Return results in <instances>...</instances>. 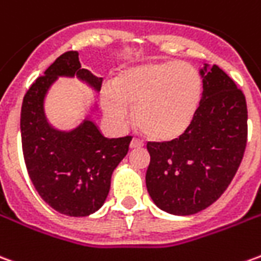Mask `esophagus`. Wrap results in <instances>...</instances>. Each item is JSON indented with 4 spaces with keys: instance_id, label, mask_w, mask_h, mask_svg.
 <instances>
[{
    "instance_id": "obj_1",
    "label": "esophagus",
    "mask_w": 261,
    "mask_h": 261,
    "mask_svg": "<svg viewBox=\"0 0 261 261\" xmlns=\"http://www.w3.org/2000/svg\"><path fill=\"white\" fill-rule=\"evenodd\" d=\"M144 147V144L141 141H138V140H131L130 142V149H137V148H142Z\"/></svg>"
}]
</instances>
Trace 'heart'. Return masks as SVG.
Instances as JSON below:
<instances>
[{
    "instance_id": "obj_1",
    "label": "heart",
    "mask_w": 261,
    "mask_h": 261,
    "mask_svg": "<svg viewBox=\"0 0 261 261\" xmlns=\"http://www.w3.org/2000/svg\"><path fill=\"white\" fill-rule=\"evenodd\" d=\"M201 78L189 64L148 61L125 67L105 88L100 103L113 124L124 125L127 106L134 109V124L148 140L169 142L192 125L201 100Z\"/></svg>"
}]
</instances>
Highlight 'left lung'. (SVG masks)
<instances>
[{"mask_svg": "<svg viewBox=\"0 0 261 261\" xmlns=\"http://www.w3.org/2000/svg\"><path fill=\"white\" fill-rule=\"evenodd\" d=\"M202 95L189 130L169 142H149L145 183L155 205L193 215L224 194L236 175L247 140L245 95L218 65L200 69Z\"/></svg>", "mask_w": 261, "mask_h": 261, "instance_id": "1", "label": "left lung"}]
</instances>
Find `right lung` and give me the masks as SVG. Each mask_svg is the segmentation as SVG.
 I'll return each mask as SVG.
<instances>
[{
    "label": "right lung",
    "instance_id": "obj_1",
    "mask_svg": "<svg viewBox=\"0 0 261 261\" xmlns=\"http://www.w3.org/2000/svg\"><path fill=\"white\" fill-rule=\"evenodd\" d=\"M59 78H76L95 92L102 78L81 67L78 51H67L26 92L20 110V136L26 169L48 205L69 217H86L102 207L112 175L123 161L131 137L106 138L92 120L96 103L71 130H59L47 119L44 103Z\"/></svg>",
    "mask_w": 261,
    "mask_h": 261
}]
</instances>
